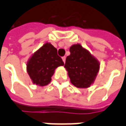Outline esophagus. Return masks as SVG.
<instances>
[{
	"label": "esophagus",
	"instance_id": "obj_1",
	"mask_svg": "<svg viewBox=\"0 0 126 126\" xmlns=\"http://www.w3.org/2000/svg\"><path fill=\"white\" fill-rule=\"evenodd\" d=\"M62 59H63V62L65 63V62L66 57H62Z\"/></svg>",
	"mask_w": 126,
	"mask_h": 126
}]
</instances>
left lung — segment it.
Segmentation results:
<instances>
[{
	"label": "left lung",
	"mask_w": 126,
	"mask_h": 126,
	"mask_svg": "<svg viewBox=\"0 0 126 126\" xmlns=\"http://www.w3.org/2000/svg\"><path fill=\"white\" fill-rule=\"evenodd\" d=\"M69 51L64 67L71 84L79 88L90 87L99 71V61L79 44L72 45Z\"/></svg>",
	"instance_id": "8db88e82"
}]
</instances>
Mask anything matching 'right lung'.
<instances>
[{"label": "right lung", "instance_id": "right-lung-1", "mask_svg": "<svg viewBox=\"0 0 126 126\" xmlns=\"http://www.w3.org/2000/svg\"><path fill=\"white\" fill-rule=\"evenodd\" d=\"M64 65L57 50L47 42L32 55L27 63V71L33 84L44 86L51 81L55 69Z\"/></svg>", "mask_w": 126, "mask_h": 126}]
</instances>
